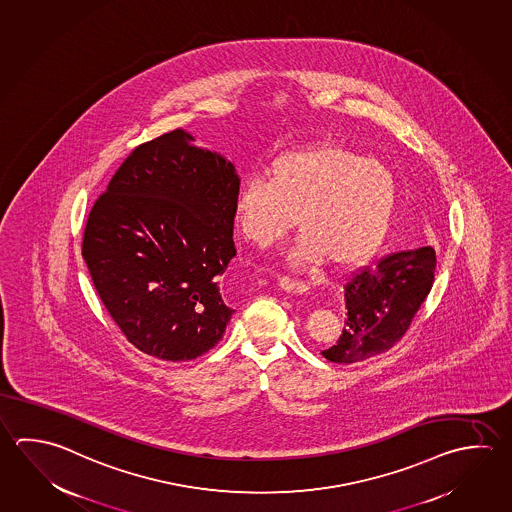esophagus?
<instances>
[{
	"label": "esophagus",
	"mask_w": 512,
	"mask_h": 512,
	"mask_svg": "<svg viewBox=\"0 0 512 512\" xmlns=\"http://www.w3.org/2000/svg\"><path fill=\"white\" fill-rule=\"evenodd\" d=\"M279 287L290 294H307L308 292V285L289 278L279 279Z\"/></svg>",
	"instance_id": "obj_1"
}]
</instances>
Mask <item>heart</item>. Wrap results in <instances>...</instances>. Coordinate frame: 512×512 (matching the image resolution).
<instances>
[{
    "mask_svg": "<svg viewBox=\"0 0 512 512\" xmlns=\"http://www.w3.org/2000/svg\"><path fill=\"white\" fill-rule=\"evenodd\" d=\"M395 207L393 175L375 160L335 144L274 158L265 180L243 182L234 196L238 231L269 249L294 229L299 238L290 265L330 261L337 269L368 260L381 245Z\"/></svg>",
    "mask_w": 512,
    "mask_h": 512,
    "instance_id": "b5f03b06",
    "label": "heart"
}]
</instances>
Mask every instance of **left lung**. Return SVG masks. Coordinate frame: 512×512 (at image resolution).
<instances>
[{
	"label": "left lung",
	"mask_w": 512,
	"mask_h": 512,
	"mask_svg": "<svg viewBox=\"0 0 512 512\" xmlns=\"http://www.w3.org/2000/svg\"><path fill=\"white\" fill-rule=\"evenodd\" d=\"M433 247L393 252L344 285L346 319L337 343L321 354L339 364L361 363L390 350L406 334L435 279Z\"/></svg>",
	"instance_id": "left-lung-1"
}]
</instances>
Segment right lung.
Instances as JSON below:
<instances>
[{
  "mask_svg": "<svg viewBox=\"0 0 512 512\" xmlns=\"http://www.w3.org/2000/svg\"><path fill=\"white\" fill-rule=\"evenodd\" d=\"M186 130L133 149L90 211L83 258L131 344L191 361L222 339L234 308L222 274L236 256L233 162Z\"/></svg>",
  "mask_w": 512,
  "mask_h": 512,
  "instance_id": "obj_1",
  "label": "right lung"
}]
</instances>
